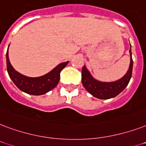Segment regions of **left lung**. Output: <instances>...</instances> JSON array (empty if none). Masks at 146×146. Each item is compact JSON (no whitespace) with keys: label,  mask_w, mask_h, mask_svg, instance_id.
Listing matches in <instances>:
<instances>
[{"label":"left lung","mask_w":146,"mask_h":146,"mask_svg":"<svg viewBox=\"0 0 146 146\" xmlns=\"http://www.w3.org/2000/svg\"><path fill=\"white\" fill-rule=\"evenodd\" d=\"M129 52L131 58L128 72L121 79L114 82H101L97 81L93 78L90 72L86 68L85 65H84L81 71V81L86 90L94 97L99 99H110L121 93L128 85L132 77L133 61L132 58L131 48L129 49Z\"/></svg>","instance_id":"8db88e82"}]
</instances>
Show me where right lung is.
<instances>
[{"label": "right lung", "mask_w": 146, "mask_h": 146, "mask_svg": "<svg viewBox=\"0 0 146 146\" xmlns=\"http://www.w3.org/2000/svg\"><path fill=\"white\" fill-rule=\"evenodd\" d=\"M7 69L10 78L18 88L25 93L32 95H42L53 89L59 81L60 72L68 65V62L57 65L48 74L38 78H30L20 74L11 65L7 52Z\"/></svg>", "instance_id": "obj_1"}]
</instances>
